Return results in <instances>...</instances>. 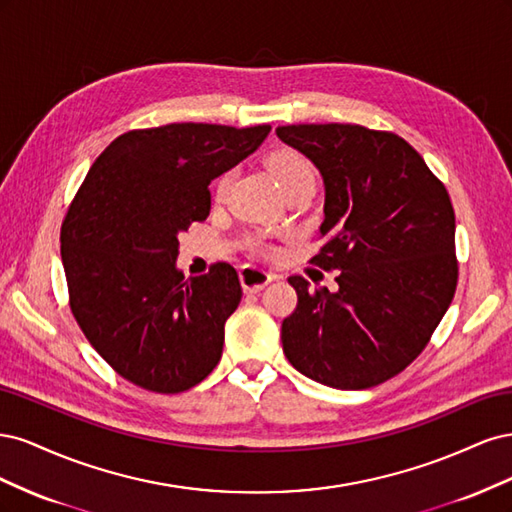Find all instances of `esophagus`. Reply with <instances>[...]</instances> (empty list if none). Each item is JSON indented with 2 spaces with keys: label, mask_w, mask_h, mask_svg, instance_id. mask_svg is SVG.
I'll use <instances>...</instances> for the list:
<instances>
[{
  "label": "esophagus",
  "mask_w": 512,
  "mask_h": 512,
  "mask_svg": "<svg viewBox=\"0 0 512 512\" xmlns=\"http://www.w3.org/2000/svg\"><path fill=\"white\" fill-rule=\"evenodd\" d=\"M239 277H241V286L245 292H260L269 282L275 280V275L271 271L258 269V267H243Z\"/></svg>",
  "instance_id": "34e87169"
}]
</instances>
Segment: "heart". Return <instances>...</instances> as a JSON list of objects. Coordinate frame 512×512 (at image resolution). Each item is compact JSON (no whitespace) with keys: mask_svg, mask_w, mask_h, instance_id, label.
<instances>
[{"mask_svg":"<svg viewBox=\"0 0 512 512\" xmlns=\"http://www.w3.org/2000/svg\"><path fill=\"white\" fill-rule=\"evenodd\" d=\"M269 168L275 175V179L280 181L286 194L301 190V188H316V168L309 162L307 156H303L297 149H277L269 156ZM232 173H224L218 177L213 185V198L222 200L228 192Z\"/></svg>","mask_w":512,"mask_h":512,"instance_id":"b5f03b06","label":"heart"}]
</instances>
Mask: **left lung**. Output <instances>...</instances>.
I'll return each mask as SVG.
<instances>
[{
  "instance_id": "left-lung-1",
  "label": "left lung",
  "mask_w": 512,
  "mask_h": 512,
  "mask_svg": "<svg viewBox=\"0 0 512 512\" xmlns=\"http://www.w3.org/2000/svg\"><path fill=\"white\" fill-rule=\"evenodd\" d=\"M324 179V243L312 265L337 292L288 277L299 303L282 322L286 359L333 389H371L404 371L455 297V211L404 138L356 123L275 130Z\"/></svg>"
}]
</instances>
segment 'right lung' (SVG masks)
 Wrapping results in <instances>:
<instances>
[{
    "instance_id": "obj_1",
    "label": "right lung",
    "mask_w": 512,
    "mask_h": 512,
    "mask_svg": "<svg viewBox=\"0 0 512 512\" xmlns=\"http://www.w3.org/2000/svg\"><path fill=\"white\" fill-rule=\"evenodd\" d=\"M271 126L168 123L117 136L91 164L61 222L68 303L87 342L121 378L183 393L218 365L243 290L228 262L185 280L179 237L211 211L209 183Z\"/></svg>"
}]
</instances>
